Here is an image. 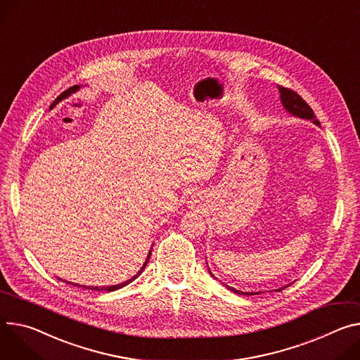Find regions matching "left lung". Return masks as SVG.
Instances as JSON below:
<instances>
[{
	"label": "left lung",
	"mask_w": 360,
	"mask_h": 360,
	"mask_svg": "<svg viewBox=\"0 0 360 360\" xmlns=\"http://www.w3.org/2000/svg\"><path fill=\"white\" fill-rule=\"evenodd\" d=\"M278 90H280V97H281V102H283V106L292 115H296L302 119H307V120H313L316 124H320V122L316 119L311 108L306 103V101H303V97L288 87H283V86H278ZM231 288V287H230ZM234 292L237 294H247V296H252L254 292H244V291H240V290H236V288H231ZM283 290V288H280ZM277 290V291H280ZM258 294V292H255Z\"/></svg>",
	"instance_id": "obj_1"
}]
</instances>
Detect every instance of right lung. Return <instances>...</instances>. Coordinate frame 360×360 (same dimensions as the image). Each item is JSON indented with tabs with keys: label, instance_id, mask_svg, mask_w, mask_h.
Returning a JSON list of instances; mask_svg holds the SVG:
<instances>
[{
	"label": "right lung",
	"instance_id": "add662e5",
	"mask_svg": "<svg viewBox=\"0 0 360 360\" xmlns=\"http://www.w3.org/2000/svg\"><path fill=\"white\" fill-rule=\"evenodd\" d=\"M77 89H79V86H73V87H69L66 91H63L58 97H57V99L51 103V106H50V109L53 108V106H56L61 99H63V97H68L69 94H72V93H75V91H77ZM149 257H150V252H149V255H148V258H146V261H145V264L142 266V269H141V271L134 277V278H130V280H127V281H124V283H122V284H117V285H110V287H86V285H77V284H73V283H70V284H73V285H77V287H83V288H89V290H96V291H115V290H119V288H122V287H124L126 284H129L130 281H132V280H135L143 270H145V267H146V264H148V261H149Z\"/></svg>",
	"mask_w": 360,
	"mask_h": 360
}]
</instances>
